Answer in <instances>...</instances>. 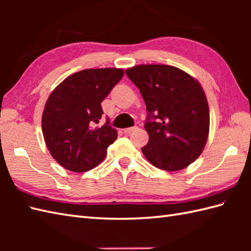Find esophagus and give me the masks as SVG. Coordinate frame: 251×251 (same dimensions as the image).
I'll return each instance as SVG.
<instances>
[{
  "label": "esophagus",
  "mask_w": 251,
  "mask_h": 251,
  "mask_svg": "<svg viewBox=\"0 0 251 251\" xmlns=\"http://www.w3.org/2000/svg\"><path fill=\"white\" fill-rule=\"evenodd\" d=\"M138 128L137 126H134V127H128V128H125V129H123V131L125 132V134H130L131 131H134V130H136Z\"/></svg>",
  "instance_id": "34e87169"
}]
</instances>
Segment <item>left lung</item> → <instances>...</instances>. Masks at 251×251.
<instances>
[{
    "instance_id": "1",
    "label": "left lung",
    "mask_w": 251,
    "mask_h": 251,
    "mask_svg": "<svg viewBox=\"0 0 251 251\" xmlns=\"http://www.w3.org/2000/svg\"><path fill=\"white\" fill-rule=\"evenodd\" d=\"M139 88L148 111V145L143 155L154 166L176 172L201 154L209 132V108L201 84L166 65H140L126 70Z\"/></svg>"
}]
</instances>
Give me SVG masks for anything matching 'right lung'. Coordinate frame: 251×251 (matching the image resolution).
Returning a JSON list of instances; mask_svg holds the SVG:
<instances>
[{"label":"right lung","mask_w":251,"mask_h":251,"mask_svg":"<svg viewBox=\"0 0 251 251\" xmlns=\"http://www.w3.org/2000/svg\"><path fill=\"white\" fill-rule=\"evenodd\" d=\"M124 70L86 69L68 76L52 90L42 115V130L51 156L62 167L84 173L97 166L117 138L110 125L97 127L101 102L119 83Z\"/></svg>","instance_id":"obj_1"}]
</instances>
